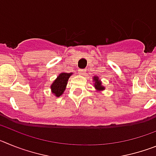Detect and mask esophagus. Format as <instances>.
Instances as JSON below:
<instances>
[{"mask_svg": "<svg viewBox=\"0 0 156 156\" xmlns=\"http://www.w3.org/2000/svg\"><path fill=\"white\" fill-rule=\"evenodd\" d=\"M78 73H79L80 75H84V74L86 73V70H85V69H79V70H78Z\"/></svg>", "mask_w": 156, "mask_h": 156, "instance_id": "1", "label": "esophagus"}]
</instances>
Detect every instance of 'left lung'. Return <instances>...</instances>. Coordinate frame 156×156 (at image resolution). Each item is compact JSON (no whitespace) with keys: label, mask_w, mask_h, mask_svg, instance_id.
I'll return each mask as SVG.
<instances>
[{"label":"left lung","mask_w":156,"mask_h":156,"mask_svg":"<svg viewBox=\"0 0 156 156\" xmlns=\"http://www.w3.org/2000/svg\"><path fill=\"white\" fill-rule=\"evenodd\" d=\"M94 87L97 90V91H101L105 90V87L102 86V83L99 80L98 76H94Z\"/></svg>","instance_id":"obj_1"}]
</instances>
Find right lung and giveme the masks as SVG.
I'll return each mask as SVG.
<instances>
[{
  "label": "right lung",
  "instance_id": "1",
  "mask_svg": "<svg viewBox=\"0 0 156 156\" xmlns=\"http://www.w3.org/2000/svg\"><path fill=\"white\" fill-rule=\"evenodd\" d=\"M72 74H73L72 73H62L59 74L57 79L52 83V84L51 85V89L52 93L55 95L56 97H60L65 91L69 78Z\"/></svg>",
  "mask_w": 156,
  "mask_h": 156
}]
</instances>
